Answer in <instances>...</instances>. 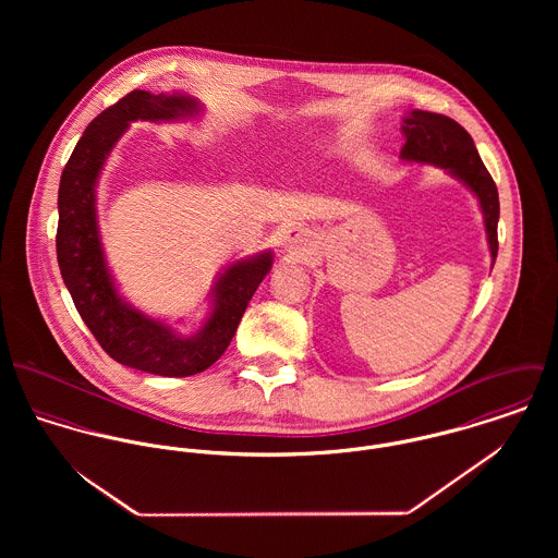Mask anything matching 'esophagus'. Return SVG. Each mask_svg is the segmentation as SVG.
I'll return each instance as SVG.
<instances>
[{
	"instance_id": "1",
	"label": "esophagus",
	"mask_w": 558,
	"mask_h": 558,
	"mask_svg": "<svg viewBox=\"0 0 558 558\" xmlns=\"http://www.w3.org/2000/svg\"><path fill=\"white\" fill-rule=\"evenodd\" d=\"M305 242H307V234L301 228H288L283 232V246H286V251H294L296 253V251L303 248Z\"/></svg>"
}]
</instances>
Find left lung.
<instances>
[{
  "label": "left lung",
  "instance_id": "8db88e82",
  "mask_svg": "<svg viewBox=\"0 0 558 558\" xmlns=\"http://www.w3.org/2000/svg\"><path fill=\"white\" fill-rule=\"evenodd\" d=\"M401 131L405 135L401 159L442 167L456 178H460L477 195L489 251H492V257L496 259V253H498L496 228H498V215H500L498 189L478 157L473 137L456 120L442 113H432L421 109H414L408 113V118H403Z\"/></svg>",
  "mask_w": 558,
  "mask_h": 558
}]
</instances>
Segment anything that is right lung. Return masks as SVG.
<instances>
[{
  "label": "right lung",
  "instance_id": "obj_1",
  "mask_svg": "<svg viewBox=\"0 0 558 558\" xmlns=\"http://www.w3.org/2000/svg\"><path fill=\"white\" fill-rule=\"evenodd\" d=\"M199 111L184 94H150L133 89L89 122L66 162L58 191V264L81 319L100 348L118 363L169 378L208 369L228 350L242 314L272 266V253H262L230 266L215 286V307L193 337H178L167 324L126 305L105 264L94 189L100 167L135 120H175Z\"/></svg>",
  "mask_w": 558,
  "mask_h": 558
}]
</instances>
